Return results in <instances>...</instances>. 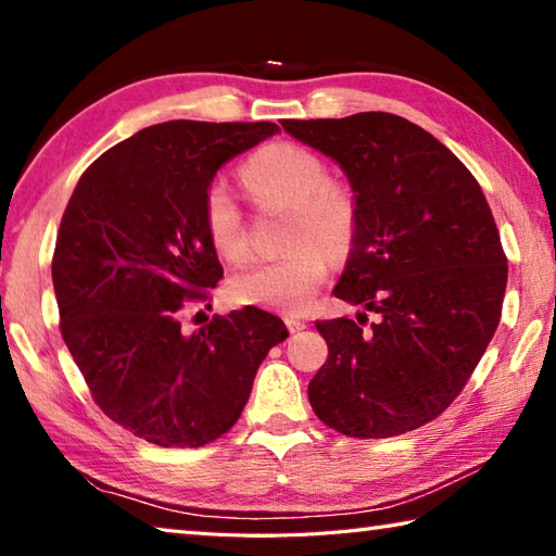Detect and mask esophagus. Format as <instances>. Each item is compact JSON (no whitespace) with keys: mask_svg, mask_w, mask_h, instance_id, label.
Here are the masks:
<instances>
[{"mask_svg":"<svg viewBox=\"0 0 556 556\" xmlns=\"http://www.w3.org/2000/svg\"><path fill=\"white\" fill-rule=\"evenodd\" d=\"M285 324L289 328V333H299V331H304V328H306V321H301V318H294V316H287Z\"/></svg>","mask_w":556,"mask_h":556,"instance_id":"1","label":"esophagus"}]
</instances>
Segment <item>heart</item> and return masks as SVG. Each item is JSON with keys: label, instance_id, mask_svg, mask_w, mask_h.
<instances>
[{"label": "heart", "instance_id": "b5f03b06", "mask_svg": "<svg viewBox=\"0 0 556 556\" xmlns=\"http://www.w3.org/2000/svg\"><path fill=\"white\" fill-rule=\"evenodd\" d=\"M242 184L260 208L291 211L285 230L289 252L277 260L252 262L228 281L238 304L301 314L328 279V255L351 252L361 205L351 184L328 176V164L314 149L271 142L242 164ZM201 220L215 255L242 262L250 252L248 223L230 186L215 178L201 199Z\"/></svg>", "mask_w": 556, "mask_h": 556}]
</instances>
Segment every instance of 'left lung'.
I'll use <instances>...</instances> for the list:
<instances>
[{
	"label": "left lung",
	"mask_w": 556,
	"mask_h": 556,
	"mask_svg": "<svg viewBox=\"0 0 556 556\" xmlns=\"http://www.w3.org/2000/svg\"><path fill=\"white\" fill-rule=\"evenodd\" d=\"M281 127L351 178L361 225L333 294L378 314L316 321L328 357L308 402L345 437L419 429L466 388L501 324L507 257L491 205L458 156L400 115Z\"/></svg>",
	"instance_id": "1"
}]
</instances>
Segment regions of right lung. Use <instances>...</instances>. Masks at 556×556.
Here are the masks:
<instances>
[{"label": "right lung", "mask_w": 556, "mask_h": 556, "mask_svg": "<svg viewBox=\"0 0 556 556\" xmlns=\"http://www.w3.org/2000/svg\"><path fill=\"white\" fill-rule=\"evenodd\" d=\"M277 131L193 119L139 129L86 168L65 205L51 262L61 336L98 407L149 444L223 437L269 348L289 336L255 306L181 328L184 308L223 277L201 220L205 186Z\"/></svg>", "instance_id": "right-lung-1"}]
</instances>
